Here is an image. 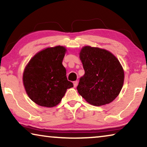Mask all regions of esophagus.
Segmentation results:
<instances>
[{"label": "esophagus", "mask_w": 147, "mask_h": 147, "mask_svg": "<svg viewBox=\"0 0 147 147\" xmlns=\"http://www.w3.org/2000/svg\"><path fill=\"white\" fill-rule=\"evenodd\" d=\"M73 85H74V88H76V87L77 86V85H78V81H74V82H73Z\"/></svg>", "instance_id": "obj_1"}]
</instances>
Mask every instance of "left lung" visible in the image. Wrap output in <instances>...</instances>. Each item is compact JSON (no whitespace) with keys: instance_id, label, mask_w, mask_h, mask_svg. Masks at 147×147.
Here are the masks:
<instances>
[{"instance_id":"left-lung-1","label":"left lung","mask_w":147,"mask_h":147,"mask_svg":"<svg viewBox=\"0 0 147 147\" xmlns=\"http://www.w3.org/2000/svg\"><path fill=\"white\" fill-rule=\"evenodd\" d=\"M85 71L77 90L92 105L99 106L115 100L123 88L124 73L118 59L110 52L85 46L80 52Z\"/></svg>"}]
</instances>
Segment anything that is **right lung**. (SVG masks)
I'll return each instance as SVG.
<instances>
[{"label": "right lung", "mask_w": 147, "mask_h": 147, "mask_svg": "<svg viewBox=\"0 0 147 147\" xmlns=\"http://www.w3.org/2000/svg\"><path fill=\"white\" fill-rule=\"evenodd\" d=\"M65 47H48L29 61L24 70L23 81L27 94L39 106L52 108L60 102L67 89L73 87L67 80L62 61Z\"/></svg>", "instance_id": "right-lung-1"}]
</instances>
